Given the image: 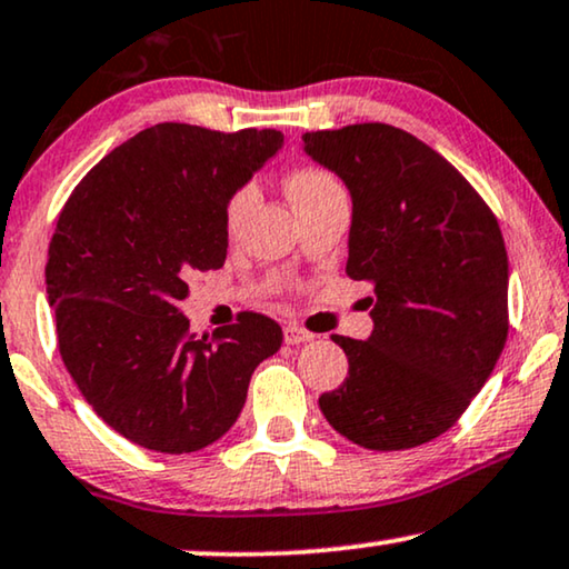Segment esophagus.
Returning a JSON list of instances; mask_svg holds the SVG:
<instances>
[{
  "label": "esophagus",
  "instance_id": "34e87169",
  "mask_svg": "<svg viewBox=\"0 0 569 569\" xmlns=\"http://www.w3.org/2000/svg\"><path fill=\"white\" fill-rule=\"evenodd\" d=\"M283 340L289 346H299V343H307V340H312V332L299 328V325H286L283 328Z\"/></svg>",
  "mask_w": 569,
  "mask_h": 569
}]
</instances>
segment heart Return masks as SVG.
I'll use <instances>...</instances> for the list:
<instances>
[{"label":"heart","instance_id":"1","mask_svg":"<svg viewBox=\"0 0 569 569\" xmlns=\"http://www.w3.org/2000/svg\"><path fill=\"white\" fill-rule=\"evenodd\" d=\"M338 179L332 177L330 171L325 169H317V166H301V169L291 171L289 177V194L293 200V206H305V202H312L317 197L325 194V192H332V189H338ZM254 200V187L247 184V187H239L237 192L231 194L229 206H226V223H229V229H233L241 221V216L247 213L249 206H252Z\"/></svg>","mask_w":569,"mask_h":569}]
</instances>
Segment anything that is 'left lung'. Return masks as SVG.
<instances>
[{"instance_id": "1", "label": "left lung", "mask_w": 569, "mask_h": 569, "mask_svg": "<svg viewBox=\"0 0 569 569\" xmlns=\"http://www.w3.org/2000/svg\"><path fill=\"white\" fill-rule=\"evenodd\" d=\"M351 192L348 278L372 286V336H332L348 377L330 427L367 450L419 448L460 419L507 340V252L479 192L437 150L369 121L305 134Z\"/></svg>"}]
</instances>
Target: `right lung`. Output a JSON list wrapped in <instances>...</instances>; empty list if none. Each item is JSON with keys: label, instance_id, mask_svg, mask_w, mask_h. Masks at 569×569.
I'll return each mask as SVG.
<instances>
[{"label": "right lung", "instance_id": "right-lung-1", "mask_svg": "<svg viewBox=\"0 0 569 569\" xmlns=\"http://www.w3.org/2000/svg\"><path fill=\"white\" fill-rule=\"evenodd\" d=\"M283 146L276 130L148 127L74 187L49 244L47 293L59 353L93 411L140 448L194 452L233 427L257 363L283 343L241 312L189 332L179 301L229 249L226 206Z\"/></svg>", "mask_w": 569, "mask_h": 569}]
</instances>
